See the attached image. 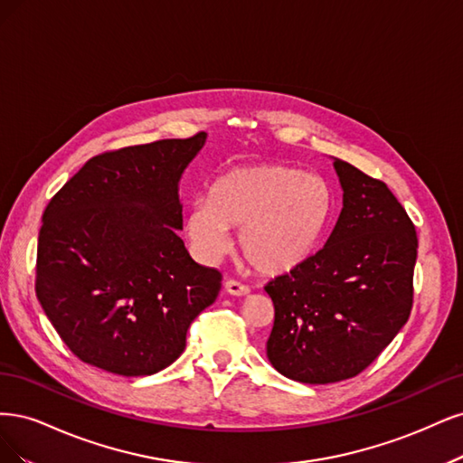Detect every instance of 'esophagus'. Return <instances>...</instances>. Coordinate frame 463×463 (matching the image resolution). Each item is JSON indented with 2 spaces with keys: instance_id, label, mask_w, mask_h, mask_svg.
Masks as SVG:
<instances>
[{
  "instance_id": "34e87169",
  "label": "esophagus",
  "mask_w": 463,
  "mask_h": 463,
  "mask_svg": "<svg viewBox=\"0 0 463 463\" xmlns=\"http://www.w3.org/2000/svg\"><path fill=\"white\" fill-rule=\"evenodd\" d=\"M225 290L231 296H246V294H250V288L241 285V282H238V280H227L225 282Z\"/></svg>"
}]
</instances>
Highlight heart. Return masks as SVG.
I'll list each match as a JSON object with an SVG mask.
<instances>
[{
    "mask_svg": "<svg viewBox=\"0 0 463 463\" xmlns=\"http://www.w3.org/2000/svg\"><path fill=\"white\" fill-rule=\"evenodd\" d=\"M335 213L326 178L280 163L241 165L221 173L210 198H198L184 231L202 260H217L238 229L236 248L261 275H287L321 246Z\"/></svg>",
    "mask_w": 463,
    "mask_h": 463,
    "instance_id": "obj_1",
    "label": "heart"
}]
</instances>
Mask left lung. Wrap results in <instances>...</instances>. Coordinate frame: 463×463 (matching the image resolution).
<instances>
[{
	"instance_id": "8db88e82",
	"label": "left lung",
	"mask_w": 463,
	"mask_h": 463,
	"mask_svg": "<svg viewBox=\"0 0 463 463\" xmlns=\"http://www.w3.org/2000/svg\"><path fill=\"white\" fill-rule=\"evenodd\" d=\"M342 210L325 246L265 292L275 306L271 365L306 384L362 373L406 325L417 234L384 183L333 159Z\"/></svg>"
}]
</instances>
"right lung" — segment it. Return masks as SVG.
<instances>
[{
	"label": "right lung",
	"instance_id": "obj_1",
	"mask_svg": "<svg viewBox=\"0 0 463 463\" xmlns=\"http://www.w3.org/2000/svg\"><path fill=\"white\" fill-rule=\"evenodd\" d=\"M207 140H159L92 157L42 217L36 296L69 350L123 377L169 367L221 273L190 258L178 184Z\"/></svg>",
	"mask_w": 463,
	"mask_h": 463
}]
</instances>
